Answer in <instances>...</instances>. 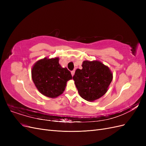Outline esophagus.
Masks as SVG:
<instances>
[{
  "instance_id": "obj_1",
  "label": "esophagus",
  "mask_w": 146,
  "mask_h": 146,
  "mask_svg": "<svg viewBox=\"0 0 146 146\" xmlns=\"http://www.w3.org/2000/svg\"><path fill=\"white\" fill-rule=\"evenodd\" d=\"M74 74H75V70H72V71H71V74H72V76H74Z\"/></svg>"
}]
</instances>
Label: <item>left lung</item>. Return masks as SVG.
Listing matches in <instances>:
<instances>
[{"mask_svg": "<svg viewBox=\"0 0 146 146\" xmlns=\"http://www.w3.org/2000/svg\"><path fill=\"white\" fill-rule=\"evenodd\" d=\"M82 69L76 70L73 80L82 98L93 102L108 91L113 74L108 66L99 61H84Z\"/></svg>", "mask_w": 146, "mask_h": 146, "instance_id": "1", "label": "left lung"}]
</instances>
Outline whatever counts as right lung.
<instances>
[{"label":"right lung","mask_w":146,"mask_h":146,"mask_svg":"<svg viewBox=\"0 0 146 146\" xmlns=\"http://www.w3.org/2000/svg\"><path fill=\"white\" fill-rule=\"evenodd\" d=\"M32 77L38 90L50 98L63 94L66 83L72 78L69 70L59 64L58 57L38 61L32 68Z\"/></svg>","instance_id":"right-lung-1"}]
</instances>
